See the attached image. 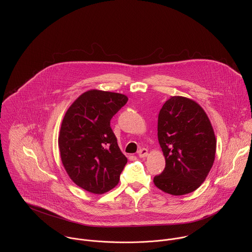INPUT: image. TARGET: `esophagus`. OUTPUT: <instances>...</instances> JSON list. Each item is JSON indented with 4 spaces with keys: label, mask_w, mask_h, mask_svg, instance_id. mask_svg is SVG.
<instances>
[{
    "label": "esophagus",
    "mask_w": 252,
    "mask_h": 252,
    "mask_svg": "<svg viewBox=\"0 0 252 252\" xmlns=\"http://www.w3.org/2000/svg\"><path fill=\"white\" fill-rule=\"evenodd\" d=\"M137 155L139 158H146L148 157L149 155V151L147 149H140L138 152H137Z\"/></svg>",
    "instance_id": "1"
}]
</instances>
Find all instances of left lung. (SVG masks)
I'll return each instance as SVG.
<instances>
[{"label":"left lung","mask_w":252,"mask_h":252,"mask_svg":"<svg viewBox=\"0 0 252 252\" xmlns=\"http://www.w3.org/2000/svg\"><path fill=\"white\" fill-rule=\"evenodd\" d=\"M158 137L165 167L154 183L160 190L184 195L198 189L210 171L217 139L210 121L194 100L174 95L158 114Z\"/></svg>","instance_id":"8db88e82"}]
</instances>
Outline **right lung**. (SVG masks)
<instances>
[{"label": "right lung", "instance_id": "right-lung-1", "mask_svg": "<svg viewBox=\"0 0 252 252\" xmlns=\"http://www.w3.org/2000/svg\"><path fill=\"white\" fill-rule=\"evenodd\" d=\"M118 93L91 90L66 111L59 135L63 167L78 187L102 194L113 189L127 162L111 127L112 118L126 103Z\"/></svg>", "mask_w": 252, "mask_h": 252}]
</instances>
